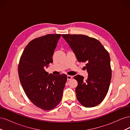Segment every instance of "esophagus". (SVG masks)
Returning <instances> with one entry per match:
<instances>
[{
  "label": "esophagus",
  "mask_w": 130,
  "mask_h": 130,
  "mask_svg": "<svg viewBox=\"0 0 130 130\" xmlns=\"http://www.w3.org/2000/svg\"><path fill=\"white\" fill-rule=\"evenodd\" d=\"M73 78L72 76H70V75H67V80H70Z\"/></svg>",
  "instance_id": "1"
}]
</instances>
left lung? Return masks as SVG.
I'll use <instances>...</instances> for the list:
<instances>
[{"mask_svg": "<svg viewBox=\"0 0 130 130\" xmlns=\"http://www.w3.org/2000/svg\"><path fill=\"white\" fill-rule=\"evenodd\" d=\"M80 62L86 63L84 67L88 78L74 76L77 81L76 98L86 107H93L104 100L108 91L112 77L110 57L108 52L96 39L83 35L63 34Z\"/></svg>", "mask_w": 130, "mask_h": 130, "instance_id": "left-lung-1", "label": "left lung"}]
</instances>
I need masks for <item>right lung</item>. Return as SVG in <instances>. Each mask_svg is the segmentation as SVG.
I'll use <instances>...</instances> for the list:
<instances>
[{"label":"right lung","instance_id":"add662e5","mask_svg":"<svg viewBox=\"0 0 130 130\" xmlns=\"http://www.w3.org/2000/svg\"><path fill=\"white\" fill-rule=\"evenodd\" d=\"M61 34H49L34 39L26 46L18 64L19 80L29 100L37 107L49 111L61 102L67 80L66 74L55 76L45 72Z\"/></svg>","mask_w":130,"mask_h":130}]
</instances>
